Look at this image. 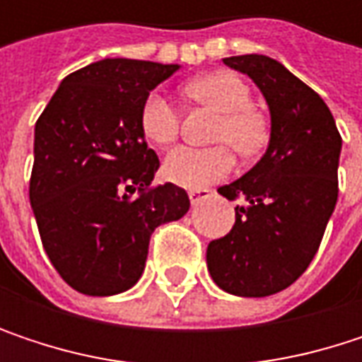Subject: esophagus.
<instances>
[{
    "instance_id": "esophagus-1",
    "label": "esophagus",
    "mask_w": 362,
    "mask_h": 362,
    "mask_svg": "<svg viewBox=\"0 0 362 362\" xmlns=\"http://www.w3.org/2000/svg\"><path fill=\"white\" fill-rule=\"evenodd\" d=\"M209 197H211V190H207V188H192V190H188V199H190L192 205H197V203H201V201H205Z\"/></svg>"
}]
</instances>
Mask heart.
I'll list each match as a JSON object with an SVG mask.
<instances>
[{
    "instance_id": "1",
    "label": "heart",
    "mask_w": 362,
    "mask_h": 362,
    "mask_svg": "<svg viewBox=\"0 0 362 362\" xmlns=\"http://www.w3.org/2000/svg\"><path fill=\"white\" fill-rule=\"evenodd\" d=\"M184 94L209 109L218 110L214 140L228 142L237 153L250 155L266 140V121L252 105V92L247 83L228 71L209 73L186 83ZM140 127L148 142L168 146L176 140L180 129V115L174 105L153 92L146 96L140 109ZM233 170V155L226 146L192 148L180 146L165 157L163 176L182 188H203L222 180Z\"/></svg>"
}]
</instances>
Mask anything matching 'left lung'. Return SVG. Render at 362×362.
<instances>
[{
  "label": "left lung",
  "mask_w": 362,
  "mask_h": 362,
  "mask_svg": "<svg viewBox=\"0 0 362 362\" xmlns=\"http://www.w3.org/2000/svg\"><path fill=\"white\" fill-rule=\"evenodd\" d=\"M224 64L247 75L270 110L262 159L218 192L235 207L233 230L207 245V270L226 293L266 298L313 262L337 203L341 136L323 98L279 60L245 54Z\"/></svg>",
  "instance_id": "1"
}]
</instances>
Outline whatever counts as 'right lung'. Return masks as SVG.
Instances as JSON below:
<instances>
[{"mask_svg": "<svg viewBox=\"0 0 362 362\" xmlns=\"http://www.w3.org/2000/svg\"><path fill=\"white\" fill-rule=\"evenodd\" d=\"M178 69L92 62L60 81L37 119L29 199L52 266L79 293L134 287L155 228L190 207L180 186H151L159 157L140 127L142 103Z\"/></svg>", "mask_w": 362, "mask_h": 362, "instance_id": "1", "label": "right lung"}]
</instances>
